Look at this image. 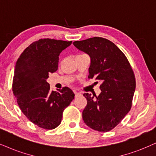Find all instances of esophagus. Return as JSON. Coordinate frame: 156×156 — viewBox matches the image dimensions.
Masks as SVG:
<instances>
[{
	"mask_svg": "<svg viewBox=\"0 0 156 156\" xmlns=\"http://www.w3.org/2000/svg\"><path fill=\"white\" fill-rule=\"evenodd\" d=\"M74 93H75V94H76V96H80V95H81V94H80V93H78V92H77V91H75Z\"/></svg>",
	"mask_w": 156,
	"mask_h": 156,
	"instance_id": "1",
	"label": "esophagus"
}]
</instances>
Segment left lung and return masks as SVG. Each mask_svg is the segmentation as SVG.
<instances>
[{
    "instance_id": "8db88e82",
    "label": "left lung",
    "mask_w": 156,
    "mask_h": 156,
    "mask_svg": "<svg viewBox=\"0 0 156 156\" xmlns=\"http://www.w3.org/2000/svg\"><path fill=\"white\" fill-rule=\"evenodd\" d=\"M73 45L89 55L88 78L101 83V92L98 96L83 94L87 105L83 111V119L94 130H111L131 109L135 90L133 69L124 53L108 39L93 37L76 41Z\"/></svg>"
}]
</instances>
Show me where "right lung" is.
Here are the masks:
<instances>
[{
    "instance_id": "obj_1",
    "label": "right lung",
    "mask_w": 156,
    "mask_h": 156,
    "mask_svg": "<svg viewBox=\"0 0 156 156\" xmlns=\"http://www.w3.org/2000/svg\"><path fill=\"white\" fill-rule=\"evenodd\" d=\"M72 42L51 39L33 42L18 59L13 80V93L18 104L32 123L46 129L61 123L62 112L74 98L68 87L50 90L49 74L58 70L59 55Z\"/></svg>"
}]
</instances>
